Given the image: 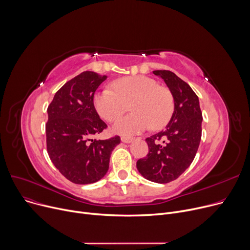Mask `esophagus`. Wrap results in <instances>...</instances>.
Here are the masks:
<instances>
[{"label": "esophagus", "instance_id": "1", "mask_svg": "<svg viewBox=\"0 0 250 250\" xmlns=\"http://www.w3.org/2000/svg\"><path fill=\"white\" fill-rule=\"evenodd\" d=\"M121 140H122V142H124V143H131L132 141H133V138H131V137H126V136H122V137H121Z\"/></svg>", "mask_w": 250, "mask_h": 250}]
</instances>
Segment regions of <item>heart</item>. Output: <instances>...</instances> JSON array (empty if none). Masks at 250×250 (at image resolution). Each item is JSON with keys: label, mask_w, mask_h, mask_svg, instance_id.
<instances>
[{"label": "heart", "mask_w": 250, "mask_h": 250, "mask_svg": "<svg viewBox=\"0 0 250 250\" xmlns=\"http://www.w3.org/2000/svg\"><path fill=\"white\" fill-rule=\"evenodd\" d=\"M115 91L104 90L94 97L97 112L105 120L114 122L131 105V114L117 121L114 132L130 136L147 130L151 125L159 129L167 124L173 113V99L170 92L145 76H131L113 83Z\"/></svg>", "instance_id": "1"}]
</instances>
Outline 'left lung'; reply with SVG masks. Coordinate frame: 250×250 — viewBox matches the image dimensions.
Segmentation results:
<instances>
[{"label": "left lung", "mask_w": 250, "mask_h": 250, "mask_svg": "<svg viewBox=\"0 0 250 250\" xmlns=\"http://www.w3.org/2000/svg\"><path fill=\"white\" fill-rule=\"evenodd\" d=\"M169 89L174 109L165 130L146 138L149 152L136 167L146 180L167 184L177 180L190 166L202 136V112L198 96L186 82L169 70H154Z\"/></svg>", "instance_id": "1"}]
</instances>
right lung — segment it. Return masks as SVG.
Listing matches in <instances>:
<instances>
[{"label": "right lung", "mask_w": 250, "mask_h": 250, "mask_svg": "<svg viewBox=\"0 0 250 250\" xmlns=\"http://www.w3.org/2000/svg\"><path fill=\"white\" fill-rule=\"evenodd\" d=\"M107 76L83 71L56 92L47 109V152L54 167L73 184H93L105 177L119 136L92 139L107 128L100 119L94 95Z\"/></svg>", "instance_id": "add662e5"}]
</instances>
